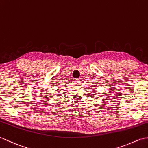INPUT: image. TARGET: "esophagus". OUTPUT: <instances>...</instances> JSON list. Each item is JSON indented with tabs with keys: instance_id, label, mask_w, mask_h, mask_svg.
<instances>
[{
	"instance_id": "obj_1",
	"label": "esophagus",
	"mask_w": 148,
	"mask_h": 148,
	"mask_svg": "<svg viewBox=\"0 0 148 148\" xmlns=\"http://www.w3.org/2000/svg\"><path fill=\"white\" fill-rule=\"evenodd\" d=\"M75 82H76V84L77 85L80 84V82H81V81H80V79H76V80H75Z\"/></svg>"
}]
</instances>
